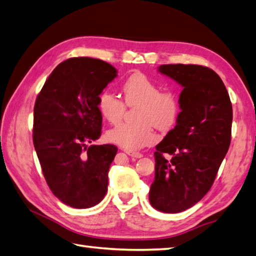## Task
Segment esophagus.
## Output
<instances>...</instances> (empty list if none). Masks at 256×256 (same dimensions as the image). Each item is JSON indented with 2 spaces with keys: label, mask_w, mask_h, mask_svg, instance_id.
Masks as SVG:
<instances>
[{
  "label": "esophagus",
  "mask_w": 256,
  "mask_h": 256,
  "mask_svg": "<svg viewBox=\"0 0 256 256\" xmlns=\"http://www.w3.org/2000/svg\"><path fill=\"white\" fill-rule=\"evenodd\" d=\"M128 154L131 156V158H136V159H140V158L143 156L142 153H138V152H132V151H126Z\"/></svg>",
  "instance_id": "1"
}]
</instances>
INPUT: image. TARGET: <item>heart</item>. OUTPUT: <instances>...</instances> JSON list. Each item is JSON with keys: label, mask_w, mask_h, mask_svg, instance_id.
<instances>
[{"label": "heart", "mask_w": 256, "mask_h": 256, "mask_svg": "<svg viewBox=\"0 0 256 256\" xmlns=\"http://www.w3.org/2000/svg\"><path fill=\"white\" fill-rule=\"evenodd\" d=\"M125 104L136 106V123H120L110 130L106 138L110 143L128 151H136L156 141L152 128L168 130L176 123L180 112L178 97L171 92H161L156 82L136 72L123 82ZM125 104L112 92L104 90L97 96V108L108 122L116 124L123 118Z\"/></svg>", "instance_id": "1"}]
</instances>
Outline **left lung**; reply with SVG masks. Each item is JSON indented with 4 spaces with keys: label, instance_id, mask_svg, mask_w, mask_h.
<instances>
[{
    "label": "left lung",
    "instance_id": "1",
    "mask_svg": "<svg viewBox=\"0 0 256 256\" xmlns=\"http://www.w3.org/2000/svg\"><path fill=\"white\" fill-rule=\"evenodd\" d=\"M158 72L182 87L181 112L156 146V172L148 192L153 208L184 212L209 192L228 151L233 108L217 74L198 64H161Z\"/></svg>",
    "mask_w": 256,
    "mask_h": 256
}]
</instances>
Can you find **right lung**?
<instances>
[{"label": "right lung", "mask_w": 256, "mask_h": 256, "mask_svg": "<svg viewBox=\"0 0 256 256\" xmlns=\"http://www.w3.org/2000/svg\"><path fill=\"white\" fill-rule=\"evenodd\" d=\"M118 76L100 59L59 64L46 80L34 110V146L52 194L64 205L90 208L108 192L113 144L88 146L100 136L97 96Z\"/></svg>", "instance_id": "obj_1"}]
</instances>
